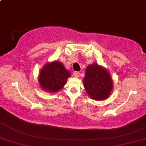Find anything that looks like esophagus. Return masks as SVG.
<instances>
[{"mask_svg": "<svg viewBox=\"0 0 146 146\" xmlns=\"http://www.w3.org/2000/svg\"><path fill=\"white\" fill-rule=\"evenodd\" d=\"M73 75L74 77H78L80 76V72H74L73 74Z\"/></svg>", "mask_w": 146, "mask_h": 146, "instance_id": "obj_1", "label": "esophagus"}]
</instances>
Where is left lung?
<instances>
[{
    "label": "left lung",
    "mask_w": 146,
    "mask_h": 146,
    "mask_svg": "<svg viewBox=\"0 0 146 146\" xmlns=\"http://www.w3.org/2000/svg\"><path fill=\"white\" fill-rule=\"evenodd\" d=\"M83 84L88 95L98 101L108 98L114 87L108 70L97 63L89 65L86 68Z\"/></svg>",
    "instance_id": "1"
}]
</instances>
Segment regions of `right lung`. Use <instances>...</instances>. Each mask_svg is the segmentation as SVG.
<instances>
[{
  "label": "right lung",
  "instance_id": "right-lung-1",
  "mask_svg": "<svg viewBox=\"0 0 146 146\" xmlns=\"http://www.w3.org/2000/svg\"><path fill=\"white\" fill-rule=\"evenodd\" d=\"M70 76V71L65 68L62 63L53 61L44 65L38 80L41 89L48 93H54L64 87Z\"/></svg>",
  "mask_w": 146,
  "mask_h": 146
}]
</instances>
